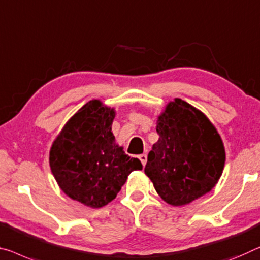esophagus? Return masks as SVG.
Returning a JSON list of instances; mask_svg holds the SVG:
<instances>
[{"instance_id": "1", "label": "esophagus", "mask_w": 260, "mask_h": 260, "mask_svg": "<svg viewBox=\"0 0 260 260\" xmlns=\"http://www.w3.org/2000/svg\"><path fill=\"white\" fill-rule=\"evenodd\" d=\"M138 158H139V160L142 161L143 166H145L146 160H147V157H146V154H139V155H138Z\"/></svg>"}]
</instances>
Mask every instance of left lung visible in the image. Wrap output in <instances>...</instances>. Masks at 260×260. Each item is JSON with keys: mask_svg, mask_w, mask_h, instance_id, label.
<instances>
[{"mask_svg": "<svg viewBox=\"0 0 260 260\" xmlns=\"http://www.w3.org/2000/svg\"><path fill=\"white\" fill-rule=\"evenodd\" d=\"M159 139L147 155L145 174L171 206H185L208 193L225 162L222 138L209 118L174 99L157 119Z\"/></svg>", "mask_w": 260, "mask_h": 260, "instance_id": "8db88e82", "label": "left lung"}]
</instances>
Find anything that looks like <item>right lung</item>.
Masks as SVG:
<instances>
[{
  "mask_svg": "<svg viewBox=\"0 0 260 260\" xmlns=\"http://www.w3.org/2000/svg\"><path fill=\"white\" fill-rule=\"evenodd\" d=\"M114 108L91 100L72 116L50 150V167L67 197L96 209L116 198L133 171L142 170L137 158L115 142Z\"/></svg>",
  "mask_w": 260,
  "mask_h": 260,
  "instance_id": "1",
  "label": "right lung"
}]
</instances>
